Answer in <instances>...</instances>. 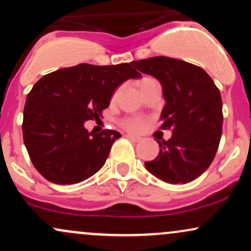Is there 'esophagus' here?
I'll return each instance as SVG.
<instances>
[{
    "mask_svg": "<svg viewBox=\"0 0 251 251\" xmlns=\"http://www.w3.org/2000/svg\"><path fill=\"white\" fill-rule=\"evenodd\" d=\"M126 137H127L129 140H132V142H134V143H138V142H140V140H142V138L135 137V135H133V134H126Z\"/></svg>",
    "mask_w": 251,
    "mask_h": 251,
    "instance_id": "esophagus-1",
    "label": "esophagus"
}]
</instances>
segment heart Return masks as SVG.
<instances>
[{
    "label": "heart",
    "mask_w": 251,
    "mask_h": 251,
    "mask_svg": "<svg viewBox=\"0 0 251 251\" xmlns=\"http://www.w3.org/2000/svg\"><path fill=\"white\" fill-rule=\"evenodd\" d=\"M150 80H152L151 77H144V79L140 80L139 86L144 85V83L150 81ZM123 125H124V127H125L126 129H128V131L139 132V131H142L144 127H145V122H144L143 119H140V118H128V119L124 120Z\"/></svg>",
    "instance_id": "heart-1"
}]
</instances>
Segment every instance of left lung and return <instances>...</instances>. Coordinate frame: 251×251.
<instances>
[{"label":"left lung","instance_id":"obj_1","mask_svg":"<svg viewBox=\"0 0 251 251\" xmlns=\"http://www.w3.org/2000/svg\"><path fill=\"white\" fill-rule=\"evenodd\" d=\"M142 73L154 76L165 99L160 128L172 129L168 142H159V154L145 168L166 183L196 179L214 160L222 137L223 113L220 89L203 68L192 63L154 56L133 61Z\"/></svg>","mask_w":251,"mask_h":251}]
</instances>
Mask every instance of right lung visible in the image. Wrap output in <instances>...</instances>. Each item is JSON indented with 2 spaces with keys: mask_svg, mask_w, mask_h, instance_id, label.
<instances>
[{
  "mask_svg": "<svg viewBox=\"0 0 251 251\" xmlns=\"http://www.w3.org/2000/svg\"><path fill=\"white\" fill-rule=\"evenodd\" d=\"M140 76L132 62L80 63L42 76L28 93L22 124L25 145L37 171L62 185L97 174L122 134L113 129L89 133L83 124L101 116L123 82Z\"/></svg>",
  "mask_w": 251,
  "mask_h": 251,
  "instance_id": "add662e5",
  "label": "right lung"
}]
</instances>
